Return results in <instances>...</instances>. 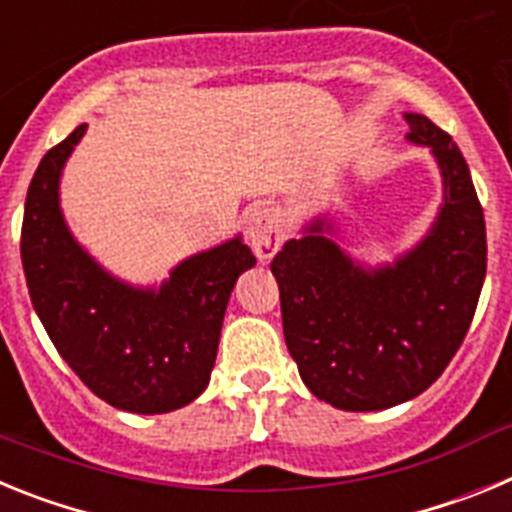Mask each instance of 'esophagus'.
<instances>
[{
  "instance_id": "34e87169",
  "label": "esophagus",
  "mask_w": 512,
  "mask_h": 512,
  "mask_svg": "<svg viewBox=\"0 0 512 512\" xmlns=\"http://www.w3.org/2000/svg\"><path fill=\"white\" fill-rule=\"evenodd\" d=\"M246 238L248 243H251L253 253H256L261 261H269L271 256L279 251V246H282V225H279L277 212H251L246 223Z\"/></svg>"
}]
</instances>
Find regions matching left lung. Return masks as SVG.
<instances>
[{
    "mask_svg": "<svg viewBox=\"0 0 512 512\" xmlns=\"http://www.w3.org/2000/svg\"><path fill=\"white\" fill-rule=\"evenodd\" d=\"M431 146L446 202L431 235L392 269H356L312 225L271 261L284 341L302 382L333 408L364 413L418 397L464 343L487 271V233L469 166L451 135L405 115Z\"/></svg>",
    "mask_w": 512,
    "mask_h": 512,
    "instance_id": "obj_1",
    "label": "left lung"
}]
</instances>
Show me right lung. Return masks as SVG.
Listing matches in <instances>:
<instances>
[{
	"instance_id": "1",
	"label": "right lung",
	"mask_w": 512,
	"mask_h": 512,
	"mask_svg": "<svg viewBox=\"0 0 512 512\" xmlns=\"http://www.w3.org/2000/svg\"><path fill=\"white\" fill-rule=\"evenodd\" d=\"M87 125L45 153L25 200L20 253L45 333L76 377L112 408L156 415L205 392L230 292L256 264L241 238L176 266L158 292L104 274L58 210V176Z\"/></svg>"
}]
</instances>
